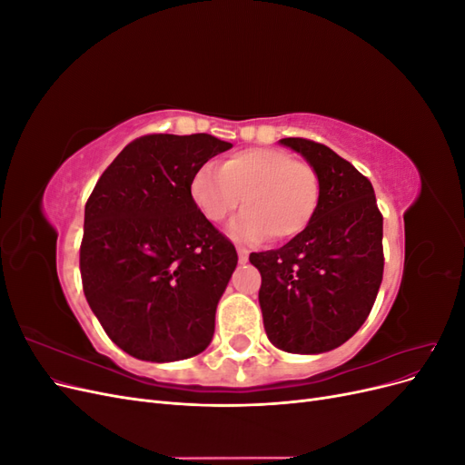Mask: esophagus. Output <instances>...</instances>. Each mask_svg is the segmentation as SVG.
Wrapping results in <instances>:
<instances>
[{
    "mask_svg": "<svg viewBox=\"0 0 465 465\" xmlns=\"http://www.w3.org/2000/svg\"><path fill=\"white\" fill-rule=\"evenodd\" d=\"M236 254H238V260H241V262L244 263V262H248L250 252H248L244 246H236Z\"/></svg>",
    "mask_w": 465,
    "mask_h": 465,
    "instance_id": "esophagus-1",
    "label": "esophagus"
}]
</instances>
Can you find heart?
I'll return each instance as SVG.
<instances>
[{
	"label": "heart",
	"instance_id": "heart-1",
	"mask_svg": "<svg viewBox=\"0 0 465 465\" xmlns=\"http://www.w3.org/2000/svg\"><path fill=\"white\" fill-rule=\"evenodd\" d=\"M192 198L211 223H221L241 205L229 224L236 241L283 242L311 224L320 205V178L312 164L272 147H252L221 163L203 164L192 178Z\"/></svg>",
	"mask_w": 465,
	"mask_h": 465
}]
</instances>
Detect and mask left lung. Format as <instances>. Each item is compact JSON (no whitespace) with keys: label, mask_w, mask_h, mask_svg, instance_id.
<instances>
[{"label":"left lung","mask_w":465,"mask_h":465,"mask_svg":"<svg viewBox=\"0 0 465 465\" xmlns=\"http://www.w3.org/2000/svg\"><path fill=\"white\" fill-rule=\"evenodd\" d=\"M281 143L314 166L322 193L299 236L250 254L262 273L263 328L287 353H326L353 337L372 311L384 272L382 213L371 180L330 147L302 137Z\"/></svg>","instance_id":"8db88e82"}]
</instances>
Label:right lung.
<instances>
[{
    "label": "right lung",
    "mask_w": 465,
    "mask_h": 465,
    "mask_svg": "<svg viewBox=\"0 0 465 465\" xmlns=\"http://www.w3.org/2000/svg\"><path fill=\"white\" fill-rule=\"evenodd\" d=\"M231 147L207 134L143 135L112 161L85 205L83 291L106 335L135 359H190L213 340L238 256L190 186Z\"/></svg>",
    "instance_id": "obj_1"
}]
</instances>
